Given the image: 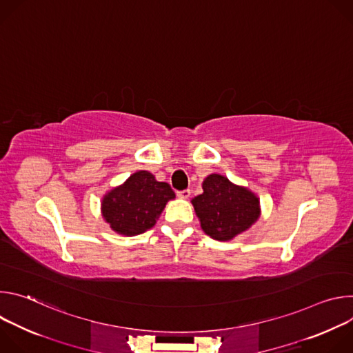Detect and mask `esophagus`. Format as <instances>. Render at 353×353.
<instances>
[{
  "instance_id": "1",
  "label": "esophagus",
  "mask_w": 353,
  "mask_h": 353,
  "mask_svg": "<svg viewBox=\"0 0 353 353\" xmlns=\"http://www.w3.org/2000/svg\"><path fill=\"white\" fill-rule=\"evenodd\" d=\"M190 195H191V191H190L188 188H187V190H181V191H177V196H179V198L187 199Z\"/></svg>"
}]
</instances>
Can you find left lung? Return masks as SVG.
<instances>
[{
  "label": "left lung",
  "instance_id": "8db88e82",
  "mask_svg": "<svg viewBox=\"0 0 353 353\" xmlns=\"http://www.w3.org/2000/svg\"><path fill=\"white\" fill-rule=\"evenodd\" d=\"M204 192L191 203L201 228L215 240H230L247 230L260 216V201L247 188L232 184L221 174H210Z\"/></svg>",
  "mask_w": 353,
  "mask_h": 353
}]
</instances>
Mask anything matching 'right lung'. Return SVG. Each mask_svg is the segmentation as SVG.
Listing matches in <instances>:
<instances>
[{"label": "right lung", "instance_id": "right-lung-1", "mask_svg": "<svg viewBox=\"0 0 353 353\" xmlns=\"http://www.w3.org/2000/svg\"><path fill=\"white\" fill-rule=\"evenodd\" d=\"M173 198L174 191L168 183L157 181L154 174L141 170L103 198L102 211L114 232L135 236L152 228Z\"/></svg>", "mask_w": 353, "mask_h": 353}]
</instances>
